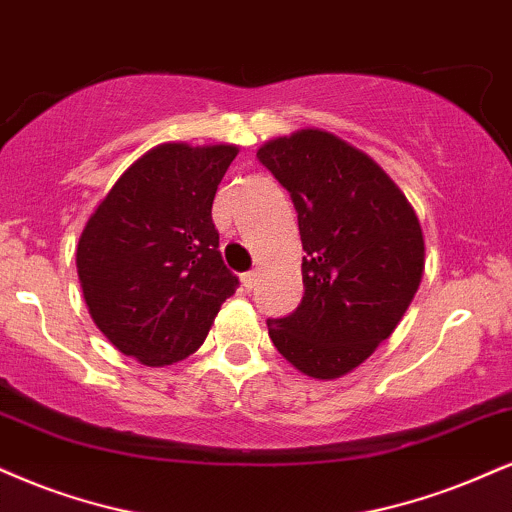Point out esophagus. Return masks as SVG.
Listing matches in <instances>:
<instances>
[{"instance_id":"esophagus-1","label":"esophagus","mask_w":512,"mask_h":512,"mask_svg":"<svg viewBox=\"0 0 512 512\" xmlns=\"http://www.w3.org/2000/svg\"><path fill=\"white\" fill-rule=\"evenodd\" d=\"M255 281H257V274H255V272H245V274H240V283H243L245 291H250V288L255 286Z\"/></svg>"}]
</instances>
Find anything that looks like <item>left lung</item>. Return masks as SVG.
<instances>
[{
	"label": "left lung",
	"mask_w": 512,
	"mask_h": 512,
	"mask_svg": "<svg viewBox=\"0 0 512 512\" xmlns=\"http://www.w3.org/2000/svg\"><path fill=\"white\" fill-rule=\"evenodd\" d=\"M260 162L293 197L303 240V303L267 319L295 369L338 379L360 367L408 310L424 274L420 219L372 157L322 128L267 140Z\"/></svg>",
	"instance_id": "1"
}]
</instances>
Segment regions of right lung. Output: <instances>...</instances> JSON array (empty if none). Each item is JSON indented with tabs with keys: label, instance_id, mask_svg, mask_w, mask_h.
<instances>
[{
	"label": "right lung",
	"instance_id": "right-lung-1",
	"mask_svg": "<svg viewBox=\"0 0 512 512\" xmlns=\"http://www.w3.org/2000/svg\"><path fill=\"white\" fill-rule=\"evenodd\" d=\"M236 155L226 143L152 147L85 221L76 267L92 322L147 367L195 353L236 293L212 221L217 186Z\"/></svg>",
	"mask_w": 512,
	"mask_h": 512
}]
</instances>
